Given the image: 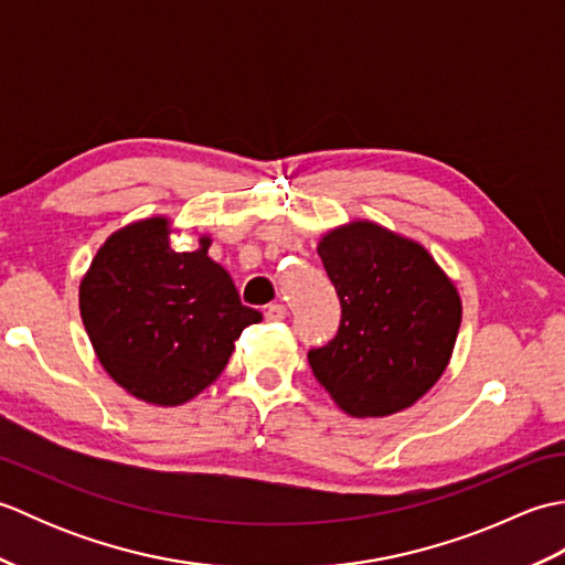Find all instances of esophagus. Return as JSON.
<instances>
[{
	"mask_svg": "<svg viewBox=\"0 0 565 565\" xmlns=\"http://www.w3.org/2000/svg\"><path fill=\"white\" fill-rule=\"evenodd\" d=\"M264 318H267L269 322H279L286 318V306L281 303H271L267 306V310H264Z\"/></svg>",
	"mask_w": 565,
	"mask_h": 565,
	"instance_id": "1",
	"label": "esophagus"
}]
</instances>
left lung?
Segmentation results:
<instances>
[{
	"mask_svg": "<svg viewBox=\"0 0 565 565\" xmlns=\"http://www.w3.org/2000/svg\"><path fill=\"white\" fill-rule=\"evenodd\" d=\"M342 320L308 352L320 386L347 415L386 417L417 403L447 371L461 296L435 257L374 221L332 227L318 243Z\"/></svg>",
	"mask_w": 565,
	"mask_h": 565,
	"instance_id": "1",
	"label": "left lung"
}]
</instances>
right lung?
I'll return each mask as SVG.
<instances>
[{
    "label": "right lung",
    "instance_id": "add662e5",
    "mask_svg": "<svg viewBox=\"0 0 565 565\" xmlns=\"http://www.w3.org/2000/svg\"><path fill=\"white\" fill-rule=\"evenodd\" d=\"M172 233L167 215L121 227L79 281V316L106 374L138 401L164 407L209 388L243 330L262 320L209 257V235L194 252H174Z\"/></svg>",
    "mask_w": 565,
    "mask_h": 565
}]
</instances>
